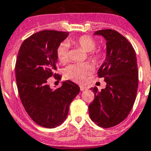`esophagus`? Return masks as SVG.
Listing matches in <instances>:
<instances>
[{
    "label": "esophagus",
    "instance_id": "esophagus-1",
    "mask_svg": "<svg viewBox=\"0 0 151 151\" xmlns=\"http://www.w3.org/2000/svg\"><path fill=\"white\" fill-rule=\"evenodd\" d=\"M87 87H84V86H80V90L81 91H84V90H87Z\"/></svg>",
    "mask_w": 151,
    "mask_h": 151
}]
</instances>
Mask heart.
Segmentation results:
<instances>
[{
  "label": "heart",
  "mask_w": 151,
  "mask_h": 151,
  "mask_svg": "<svg viewBox=\"0 0 151 151\" xmlns=\"http://www.w3.org/2000/svg\"><path fill=\"white\" fill-rule=\"evenodd\" d=\"M74 45L81 48L83 51L88 53V57L91 61H97L100 58L101 54L95 52L96 41L92 37L83 35L72 41ZM57 55L61 64H65L69 61V46L67 43H61L57 50ZM92 67L88 63L74 64L68 66L65 69V76L67 78L74 80L77 82H84L87 76L91 73Z\"/></svg>",
  "instance_id": "1"
}]
</instances>
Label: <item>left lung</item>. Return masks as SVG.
<instances>
[{
    "label": "left lung",
    "mask_w": 151,
    "mask_h": 151,
    "mask_svg": "<svg viewBox=\"0 0 151 151\" xmlns=\"http://www.w3.org/2000/svg\"><path fill=\"white\" fill-rule=\"evenodd\" d=\"M94 35L107 41L105 60L98 71L107 84L101 91L91 88L95 98L89 114L97 125L108 128L124 121L135 102L139 82L136 55L127 38L115 30H99Z\"/></svg>",
    "instance_id": "1"
}]
</instances>
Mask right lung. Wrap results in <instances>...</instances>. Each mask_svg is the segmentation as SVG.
Instances as JSON below:
<instances>
[{"instance_id": "1", "label": "right lung", "mask_w": 151, "mask_h": 151, "mask_svg": "<svg viewBox=\"0 0 151 151\" xmlns=\"http://www.w3.org/2000/svg\"><path fill=\"white\" fill-rule=\"evenodd\" d=\"M66 32L43 30L32 35L21 44L15 64V76L20 99L27 113L36 124L54 128L67 119L70 103L80 88L71 81L52 90L49 78L55 74L58 46L68 36Z\"/></svg>"}]
</instances>
